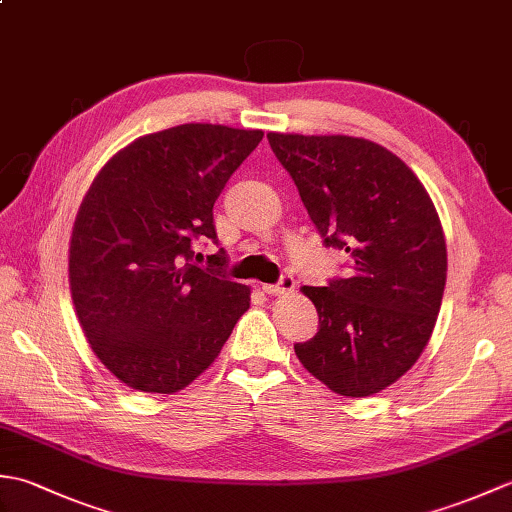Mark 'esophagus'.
Returning <instances> with one entry per match:
<instances>
[{"label":"esophagus","instance_id":"1","mask_svg":"<svg viewBox=\"0 0 512 512\" xmlns=\"http://www.w3.org/2000/svg\"><path fill=\"white\" fill-rule=\"evenodd\" d=\"M262 290L270 297H281V295H290L295 292V277L292 275H281L277 284H264Z\"/></svg>","mask_w":512,"mask_h":512}]
</instances>
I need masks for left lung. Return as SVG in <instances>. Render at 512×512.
<instances>
[{
	"label": "left lung",
	"instance_id": "8db88e82",
	"mask_svg": "<svg viewBox=\"0 0 512 512\" xmlns=\"http://www.w3.org/2000/svg\"><path fill=\"white\" fill-rule=\"evenodd\" d=\"M325 246L350 255V275L303 286L319 332L297 343L301 365L334 394L363 398L407 374L429 343L447 244L436 206L405 162L354 136L268 134Z\"/></svg>",
	"mask_w": 512,
	"mask_h": 512
}]
</instances>
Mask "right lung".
Here are the masks:
<instances>
[{"mask_svg": "<svg viewBox=\"0 0 512 512\" xmlns=\"http://www.w3.org/2000/svg\"><path fill=\"white\" fill-rule=\"evenodd\" d=\"M262 129L187 123L136 138L94 178L70 239V292L94 354L127 387L176 394L209 367L250 308L222 275L193 264L213 239V204Z\"/></svg>", "mask_w": 512, "mask_h": 512, "instance_id": "add662e5", "label": "right lung"}]
</instances>
